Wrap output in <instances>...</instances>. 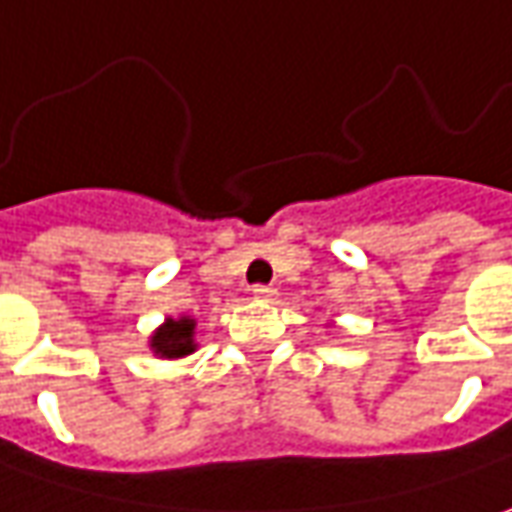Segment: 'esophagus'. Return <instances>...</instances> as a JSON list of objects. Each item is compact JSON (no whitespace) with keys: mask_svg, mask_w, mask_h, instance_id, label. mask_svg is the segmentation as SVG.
Segmentation results:
<instances>
[{"mask_svg":"<svg viewBox=\"0 0 512 512\" xmlns=\"http://www.w3.org/2000/svg\"><path fill=\"white\" fill-rule=\"evenodd\" d=\"M252 294H255V300H274L277 289H274V286H255Z\"/></svg>","mask_w":512,"mask_h":512,"instance_id":"34e87169","label":"esophagus"}]
</instances>
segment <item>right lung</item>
<instances>
[{"label":"right lung","instance_id":"obj_1","mask_svg":"<svg viewBox=\"0 0 512 512\" xmlns=\"http://www.w3.org/2000/svg\"><path fill=\"white\" fill-rule=\"evenodd\" d=\"M192 331H195V323H192L189 317H184V320H167L164 326L155 331V337H152L155 354L169 357V360L192 354V351H195Z\"/></svg>","mask_w":512,"mask_h":512}]
</instances>
